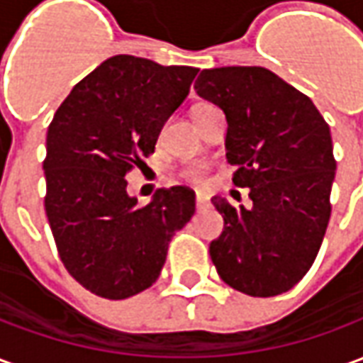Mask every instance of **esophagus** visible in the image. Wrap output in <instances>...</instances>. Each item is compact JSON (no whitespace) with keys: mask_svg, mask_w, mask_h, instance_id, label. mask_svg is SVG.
Returning <instances> with one entry per match:
<instances>
[{"mask_svg":"<svg viewBox=\"0 0 363 363\" xmlns=\"http://www.w3.org/2000/svg\"><path fill=\"white\" fill-rule=\"evenodd\" d=\"M208 206H210L208 198L202 196V194H198V196H196V208H198V210H204V208H208Z\"/></svg>","mask_w":363,"mask_h":363,"instance_id":"1","label":"esophagus"}]
</instances>
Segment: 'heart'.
<instances>
[{"instance_id": "1", "label": "heart", "mask_w": 363, "mask_h": 363, "mask_svg": "<svg viewBox=\"0 0 363 363\" xmlns=\"http://www.w3.org/2000/svg\"><path fill=\"white\" fill-rule=\"evenodd\" d=\"M208 108H212V104H198L196 108H194V118H196L198 114H202L204 111H208ZM181 177L186 182H192V184H202V182L206 181V177H208V167L200 165V163L184 167Z\"/></svg>"}]
</instances>
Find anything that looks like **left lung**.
<instances>
[{
  "mask_svg": "<svg viewBox=\"0 0 363 363\" xmlns=\"http://www.w3.org/2000/svg\"><path fill=\"white\" fill-rule=\"evenodd\" d=\"M194 89L225 112V157L251 208L221 196L210 243L220 278L252 297L280 296L309 272L330 220L336 161L330 128L307 95L267 67L202 69Z\"/></svg>",
  "mask_w": 363,
  "mask_h": 363,
  "instance_id": "obj_1",
  "label": "left lung"
}]
</instances>
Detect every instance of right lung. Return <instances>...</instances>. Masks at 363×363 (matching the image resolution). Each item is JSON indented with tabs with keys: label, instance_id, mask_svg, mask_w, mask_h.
Listing matches in <instances>:
<instances>
[{
	"label": "right lung",
	"instance_id": "obj_1",
	"mask_svg": "<svg viewBox=\"0 0 363 363\" xmlns=\"http://www.w3.org/2000/svg\"><path fill=\"white\" fill-rule=\"evenodd\" d=\"M196 74L118 54L83 77L52 118L44 210L60 260L95 296L126 299L153 286L171 239L194 216L189 186L157 189L140 206L126 174L155 151Z\"/></svg>",
	"mask_w": 363,
	"mask_h": 363
}]
</instances>
